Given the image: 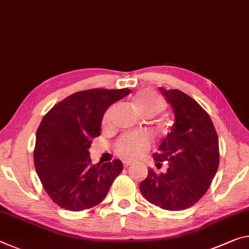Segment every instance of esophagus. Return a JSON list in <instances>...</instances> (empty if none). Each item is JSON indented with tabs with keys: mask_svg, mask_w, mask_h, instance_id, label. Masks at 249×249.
Instances as JSON below:
<instances>
[{
	"mask_svg": "<svg viewBox=\"0 0 249 249\" xmlns=\"http://www.w3.org/2000/svg\"><path fill=\"white\" fill-rule=\"evenodd\" d=\"M132 164H133V163H132L131 160H124V166H125V167H128V166H131Z\"/></svg>",
	"mask_w": 249,
	"mask_h": 249,
	"instance_id": "obj_1",
	"label": "esophagus"
}]
</instances>
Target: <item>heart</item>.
<instances>
[{
    "mask_svg": "<svg viewBox=\"0 0 249 249\" xmlns=\"http://www.w3.org/2000/svg\"><path fill=\"white\" fill-rule=\"evenodd\" d=\"M133 106L140 114L160 113L164 108V101L152 90H141L133 98ZM109 113H106L104 123H107ZM149 139L146 135H127L116 144V151L127 159H139L147 151Z\"/></svg>",
    "mask_w": 249,
    "mask_h": 249,
    "instance_id": "obj_1",
    "label": "heart"
}]
</instances>
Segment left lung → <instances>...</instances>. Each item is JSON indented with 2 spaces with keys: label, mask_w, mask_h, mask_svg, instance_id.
<instances>
[{
  "label": "left lung",
  "mask_w": 249,
  "mask_h": 249,
  "mask_svg": "<svg viewBox=\"0 0 249 249\" xmlns=\"http://www.w3.org/2000/svg\"><path fill=\"white\" fill-rule=\"evenodd\" d=\"M160 92L172 106L174 123L154 154L157 161L167 160L166 173L152 168L140 184L142 195L167 211H183L202 198L219 165L218 137L208 114L195 100L178 89Z\"/></svg>",
  "instance_id": "8db88e82"
}]
</instances>
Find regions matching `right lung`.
Masks as SVG:
<instances>
[{
	"mask_svg": "<svg viewBox=\"0 0 249 249\" xmlns=\"http://www.w3.org/2000/svg\"><path fill=\"white\" fill-rule=\"evenodd\" d=\"M129 93L128 89L81 90L43 117L36 132L34 165L47 195L60 207L72 212L94 207L123 171L120 160L93 165L89 149L93 139L101 135L106 110Z\"/></svg>",
	"mask_w": 249,
	"mask_h": 249,
	"instance_id": "add662e5",
	"label": "right lung"
}]
</instances>
